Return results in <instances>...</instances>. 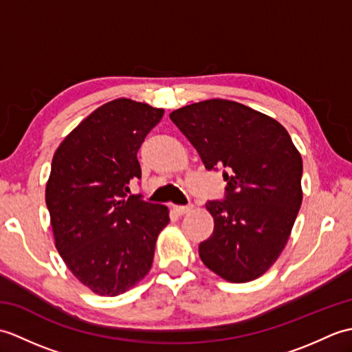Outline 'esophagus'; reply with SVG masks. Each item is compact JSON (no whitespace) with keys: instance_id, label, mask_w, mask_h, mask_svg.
I'll list each match as a JSON object with an SVG mask.
<instances>
[{"instance_id":"1","label":"esophagus","mask_w":352,"mask_h":352,"mask_svg":"<svg viewBox=\"0 0 352 352\" xmlns=\"http://www.w3.org/2000/svg\"><path fill=\"white\" fill-rule=\"evenodd\" d=\"M192 210V206L189 204V206H174V212L177 213V214H186V213H189Z\"/></svg>"}]
</instances>
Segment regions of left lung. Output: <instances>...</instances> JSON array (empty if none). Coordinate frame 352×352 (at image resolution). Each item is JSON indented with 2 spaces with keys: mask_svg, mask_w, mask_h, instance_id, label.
<instances>
[{
  "mask_svg": "<svg viewBox=\"0 0 352 352\" xmlns=\"http://www.w3.org/2000/svg\"><path fill=\"white\" fill-rule=\"evenodd\" d=\"M206 169L223 168L226 199L206 204L214 219L199 243L203 263L231 283L263 275L280 257L302 203V159L274 118L230 100H207L169 115Z\"/></svg>",
  "mask_w": 352,
  "mask_h": 352,
  "instance_id": "8db88e82",
  "label": "left lung"
}]
</instances>
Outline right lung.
I'll return each mask as SVG.
<instances>
[{
  "label": "right lung",
  "instance_id": "1",
  "mask_svg": "<svg viewBox=\"0 0 352 352\" xmlns=\"http://www.w3.org/2000/svg\"><path fill=\"white\" fill-rule=\"evenodd\" d=\"M163 109L118 98L92 111L56 149L45 201L56 248L94 294L116 296L149 272L166 206L129 195L138 151Z\"/></svg>",
  "mask_w": 352,
  "mask_h": 352
}]
</instances>
